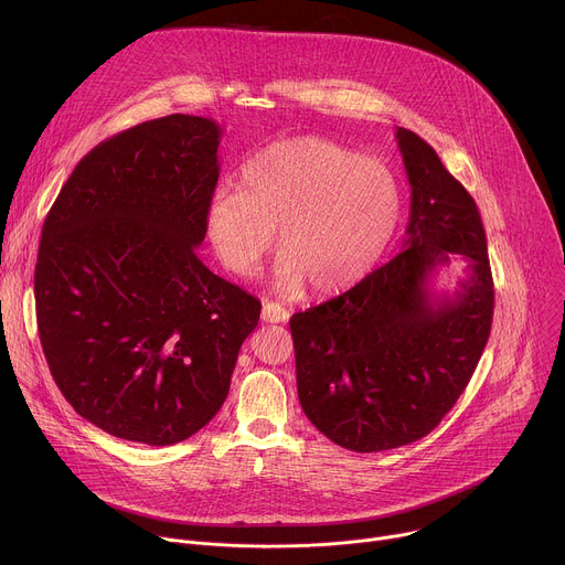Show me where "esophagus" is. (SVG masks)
<instances>
[{
    "instance_id": "esophagus-1",
    "label": "esophagus",
    "mask_w": 565,
    "mask_h": 565,
    "mask_svg": "<svg viewBox=\"0 0 565 565\" xmlns=\"http://www.w3.org/2000/svg\"><path fill=\"white\" fill-rule=\"evenodd\" d=\"M288 317L290 312L277 301H266L262 308V319L268 321V324H284V321H288Z\"/></svg>"
}]
</instances>
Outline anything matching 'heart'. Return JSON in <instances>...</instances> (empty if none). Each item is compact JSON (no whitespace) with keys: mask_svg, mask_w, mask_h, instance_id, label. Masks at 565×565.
<instances>
[{"mask_svg":"<svg viewBox=\"0 0 565 565\" xmlns=\"http://www.w3.org/2000/svg\"><path fill=\"white\" fill-rule=\"evenodd\" d=\"M399 188L377 160L315 136L273 142L241 172L238 190H216L205 232L218 262L255 277L275 246V286L306 284L335 295L362 281L399 223Z\"/></svg>","mask_w":565,"mask_h":565,"instance_id":"1","label":"heart"}]
</instances>
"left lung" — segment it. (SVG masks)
I'll use <instances>...</instances> for the list:
<instances>
[{
  "instance_id": "8db88e82",
  "label": "left lung",
  "mask_w": 565,
  "mask_h": 565,
  "mask_svg": "<svg viewBox=\"0 0 565 565\" xmlns=\"http://www.w3.org/2000/svg\"><path fill=\"white\" fill-rule=\"evenodd\" d=\"M395 138L412 185L405 246L344 295L290 317L303 414L360 454L438 427L473 375L494 315L473 199L420 136L397 127ZM454 256L466 262V277L436 294L433 277Z\"/></svg>"
}]
</instances>
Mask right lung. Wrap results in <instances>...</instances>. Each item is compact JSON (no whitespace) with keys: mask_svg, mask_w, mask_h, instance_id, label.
I'll use <instances>...</instances> for the list:
<instances>
[{"mask_svg":"<svg viewBox=\"0 0 565 565\" xmlns=\"http://www.w3.org/2000/svg\"><path fill=\"white\" fill-rule=\"evenodd\" d=\"M221 134L172 114L100 142L42 227L35 310L51 375L122 440L166 447L203 429L259 324L262 301L196 257Z\"/></svg>","mask_w":565,"mask_h":565,"instance_id":"right-lung-1","label":"right lung"}]
</instances>
